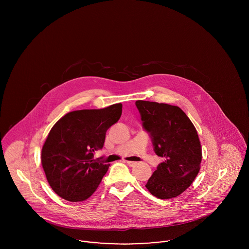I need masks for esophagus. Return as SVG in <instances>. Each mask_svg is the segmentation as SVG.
<instances>
[{
  "label": "esophagus",
  "mask_w": 249,
  "mask_h": 249,
  "mask_svg": "<svg viewBox=\"0 0 249 249\" xmlns=\"http://www.w3.org/2000/svg\"><path fill=\"white\" fill-rule=\"evenodd\" d=\"M127 164H128L129 166H130V167H133V166L136 165L137 163H136L135 161H127Z\"/></svg>",
  "instance_id": "obj_1"
}]
</instances>
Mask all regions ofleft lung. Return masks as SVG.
I'll use <instances>...</instances> for the list:
<instances>
[{"instance_id": "obj_1", "label": "left lung", "mask_w": 249, "mask_h": 249, "mask_svg": "<svg viewBox=\"0 0 249 249\" xmlns=\"http://www.w3.org/2000/svg\"><path fill=\"white\" fill-rule=\"evenodd\" d=\"M142 126L150 133L155 153L164 158L145 188L159 199H172L187 190L199 174L201 146L197 130L175 106L136 101Z\"/></svg>"}]
</instances>
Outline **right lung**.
<instances>
[{
    "label": "right lung",
    "mask_w": 249,
    "mask_h": 249,
    "mask_svg": "<svg viewBox=\"0 0 249 249\" xmlns=\"http://www.w3.org/2000/svg\"><path fill=\"white\" fill-rule=\"evenodd\" d=\"M122 105L67 113L49 131L41 162L51 189L62 199L83 201L99 187L110 164L94 159L107 130L120 119Z\"/></svg>",
    "instance_id": "obj_1"
}]
</instances>
